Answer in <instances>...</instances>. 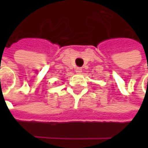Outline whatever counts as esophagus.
<instances>
[{"label":"esophagus","instance_id":"obj_1","mask_svg":"<svg viewBox=\"0 0 148 148\" xmlns=\"http://www.w3.org/2000/svg\"><path fill=\"white\" fill-rule=\"evenodd\" d=\"M82 69H81V68H80V67H77V69H76V72H77V73H81V72H82Z\"/></svg>","mask_w":148,"mask_h":148}]
</instances>
